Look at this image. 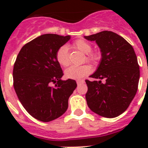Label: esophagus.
<instances>
[{"mask_svg": "<svg viewBox=\"0 0 148 148\" xmlns=\"http://www.w3.org/2000/svg\"><path fill=\"white\" fill-rule=\"evenodd\" d=\"M84 83V81H82V80H77V85H79V84H81Z\"/></svg>", "mask_w": 148, "mask_h": 148, "instance_id": "obj_1", "label": "esophagus"}]
</instances>
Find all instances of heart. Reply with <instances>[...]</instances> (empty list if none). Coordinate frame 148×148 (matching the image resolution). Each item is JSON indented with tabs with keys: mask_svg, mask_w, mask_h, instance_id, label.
<instances>
[{
	"mask_svg": "<svg viewBox=\"0 0 148 148\" xmlns=\"http://www.w3.org/2000/svg\"><path fill=\"white\" fill-rule=\"evenodd\" d=\"M74 47L79 50L82 53L87 54L86 60L91 62H96L98 59V56L95 53H90L92 51V46L90 44L84 40H78L74 44ZM56 59L58 64L63 67H67L69 64V56L68 48L66 45H64L58 49ZM90 72V67L88 64H83L81 66H71L65 70L64 75L69 79H80L88 75Z\"/></svg>",
	"mask_w": 148,
	"mask_h": 148,
	"instance_id": "1",
	"label": "heart"
}]
</instances>
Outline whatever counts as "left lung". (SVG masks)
Masks as SVG:
<instances>
[{
  "instance_id": "8db88e82",
  "label": "left lung",
  "mask_w": 148,
  "mask_h": 148,
  "mask_svg": "<svg viewBox=\"0 0 148 148\" xmlns=\"http://www.w3.org/2000/svg\"><path fill=\"white\" fill-rule=\"evenodd\" d=\"M84 38L95 41L101 53L98 67L90 76L94 81H85L88 106L102 117H117L127 110L138 90L140 70L134 50L124 38L112 31Z\"/></svg>"
}]
</instances>
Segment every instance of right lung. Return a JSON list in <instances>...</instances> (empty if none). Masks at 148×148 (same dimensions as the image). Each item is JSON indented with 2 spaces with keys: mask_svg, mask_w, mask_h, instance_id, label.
Listing matches in <instances>:
<instances>
[{
  "mask_svg": "<svg viewBox=\"0 0 148 148\" xmlns=\"http://www.w3.org/2000/svg\"><path fill=\"white\" fill-rule=\"evenodd\" d=\"M71 36L46 34L26 44L14 65V88L25 110L38 121H51L64 114L77 88L74 80L63 81L56 59L58 49ZM55 84L54 87L50 84Z\"/></svg>",
  "mask_w": 148,
  "mask_h": 148,
  "instance_id": "add662e5",
  "label": "right lung"
}]
</instances>
